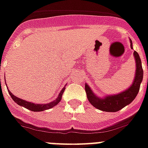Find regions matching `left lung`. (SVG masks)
I'll return each instance as SVG.
<instances>
[{
  "instance_id": "obj_1",
  "label": "left lung",
  "mask_w": 148,
  "mask_h": 148,
  "mask_svg": "<svg viewBox=\"0 0 148 148\" xmlns=\"http://www.w3.org/2000/svg\"><path fill=\"white\" fill-rule=\"evenodd\" d=\"M131 48L132 49V42L130 39ZM134 58L135 60V74L133 82L131 86L125 90L113 95H107L99 97L95 94L87 84H85L86 97L89 102L95 108L104 112H115L125 106L130 104L135 99L140 90V83L143 80V69L141 60L137 51H134Z\"/></svg>"
}]
</instances>
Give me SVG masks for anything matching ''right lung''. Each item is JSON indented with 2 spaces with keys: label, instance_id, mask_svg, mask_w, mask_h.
<instances>
[{
  "label": "right lung",
  "instance_id": "right-lung-1",
  "mask_svg": "<svg viewBox=\"0 0 148 148\" xmlns=\"http://www.w3.org/2000/svg\"><path fill=\"white\" fill-rule=\"evenodd\" d=\"M65 86H64L63 88H62V90L59 93L58 97L55 99V100L50 102V103H43V104L42 103H41V104H37V103H31V102L26 101V100H24V99L18 98V97H16V96H14V95L10 91H8V92H9V94L10 95V97H11V98L13 99V100H14L16 104L20 105V106L25 107L26 109L33 112H42V111H45V110H46V109H51V108L54 107V106H55L57 105L58 103L61 101V99H62V94H63L64 91V90H65Z\"/></svg>",
  "mask_w": 148,
  "mask_h": 148
}]
</instances>
